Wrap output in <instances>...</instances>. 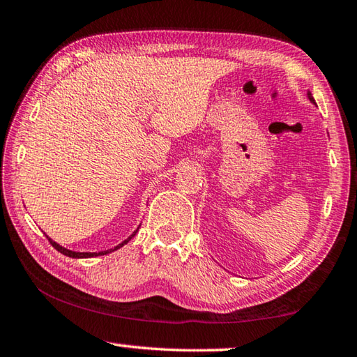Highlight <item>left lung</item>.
I'll list each match as a JSON object with an SVG mask.
<instances>
[{
    "instance_id": "left-lung-1",
    "label": "left lung",
    "mask_w": 357,
    "mask_h": 357,
    "mask_svg": "<svg viewBox=\"0 0 357 357\" xmlns=\"http://www.w3.org/2000/svg\"><path fill=\"white\" fill-rule=\"evenodd\" d=\"M307 98H309V100L312 102V104H315V99H313V96L310 91H307Z\"/></svg>"
}]
</instances>
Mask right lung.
I'll use <instances>...</instances> for the list:
<instances>
[{
	"instance_id": "right-lung-1",
	"label": "right lung",
	"mask_w": 357,
	"mask_h": 357,
	"mask_svg": "<svg viewBox=\"0 0 357 357\" xmlns=\"http://www.w3.org/2000/svg\"><path fill=\"white\" fill-rule=\"evenodd\" d=\"M140 228V227H138ZM138 228L135 229L134 233L130 234V236L128 238V239H124L123 243L121 244H118L116 247H113V249H108V250H102V252H74V250H69V249H66V247H63V245H59L58 243H55V241L53 239H50L48 238V241H50V244L55 247V249L59 252V253H63V255H66V257H69V258H93V257H100V255H107V253H112V252H114V250H118V249H121V247L123 245H126L129 243V241L135 236L137 234V231H138Z\"/></svg>"
}]
</instances>
